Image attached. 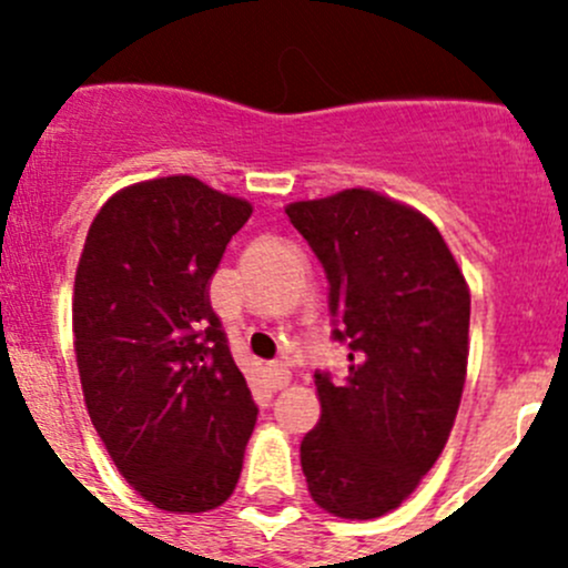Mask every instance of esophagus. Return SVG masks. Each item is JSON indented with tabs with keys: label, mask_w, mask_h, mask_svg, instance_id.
<instances>
[{
	"label": "esophagus",
	"mask_w": 568,
	"mask_h": 568,
	"mask_svg": "<svg viewBox=\"0 0 568 568\" xmlns=\"http://www.w3.org/2000/svg\"><path fill=\"white\" fill-rule=\"evenodd\" d=\"M266 379H268V387H272V390H283V387L291 382V371L285 368L283 363H274V365H268Z\"/></svg>",
	"instance_id": "obj_1"
}]
</instances>
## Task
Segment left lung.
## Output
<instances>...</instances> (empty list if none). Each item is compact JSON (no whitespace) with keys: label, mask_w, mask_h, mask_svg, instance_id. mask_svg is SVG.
Wrapping results in <instances>:
<instances>
[{"label":"left lung","mask_w":568,"mask_h":568,"mask_svg":"<svg viewBox=\"0 0 568 568\" xmlns=\"http://www.w3.org/2000/svg\"><path fill=\"white\" fill-rule=\"evenodd\" d=\"M329 280L348 374H316L321 420L302 439L316 506L341 519L398 508L443 454L469 357V288L426 214L374 189L285 205Z\"/></svg>","instance_id":"1"}]
</instances>
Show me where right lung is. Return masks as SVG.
<instances>
[{
  "mask_svg": "<svg viewBox=\"0 0 568 568\" xmlns=\"http://www.w3.org/2000/svg\"><path fill=\"white\" fill-rule=\"evenodd\" d=\"M252 203L192 175L101 205L73 280V352L88 415L118 473L170 514L233 495L255 400L209 302Z\"/></svg>",
  "mask_w": 568,
  "mask_h": 568,
  "instance_id": "right-lung-1",
  "label": "right lung"
}]
</instances>
